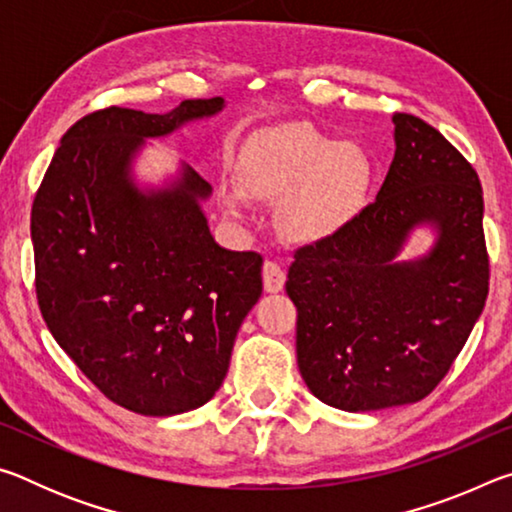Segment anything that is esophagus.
Instances as JSON below:
<instances>
[{"label":"esophagus","instance_id":"obj_1","mask_svg":"<svg viewBox=\"0 0 512 512\" xmlns=\"http://www.w3.org/2000/svg\"><path fill=\"white\" fill-rule=\"evenodd\" d=\"M262 277H264V289L268 293L282 291L284 282H287V273H284V268L277 262H273V259H266V262H264Z\"/></svg>","mask_w":512,"mask_h":512}]
</instances>
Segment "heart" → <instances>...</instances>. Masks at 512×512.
Masks as SVG:
<instances>
[{
  "label": "heart",
  "mask_w": 512,
  "mask_h": 512,
  "mask_svg": "<svg viewBox=\"0 0 512 512\" xmlns=\"http://www.w3.org/2000/svg\"><path fill=\"white\" fill-rule=\"evenodd\" d=\"M375 167L354 142H336L305 124L264 133L239 162V185L262 203H282V230L296 241H323L368 203ZM223 207L244 214V195L223 192Z\"/></svg>",
  "instance_id": "obj_1"
}]
</instances>
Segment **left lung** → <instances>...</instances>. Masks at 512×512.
<instances>
[{"label": "left lung", "instance_id": "left-lung-1", "mask_svg": "<svg viewBox=\"0 0 512 512\" xmlns=\"http://www.w3.org/2000/svg\"><path fill=\"white\" fill-rule=\"evenodd\" d=\"M393 124L395 158L375 203L296 250L287 277L300 375L320 402L350 413L427 397L488 298L479 176L427 121L395 112ZM418 224L437 230V244L400 263Z\"/></svg>", "mask_w": 512, "mask_h": 512}]
</instances>
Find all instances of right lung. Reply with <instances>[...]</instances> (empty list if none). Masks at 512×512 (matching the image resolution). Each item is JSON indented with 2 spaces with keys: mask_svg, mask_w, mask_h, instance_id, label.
Returning <instances> with one entry per match:
<instances>
[{
  "mask_svg": "<svg viewBox=\"0 0 512 512\" xmlns=\"http://www.w3.org/2000/svg\"><path fill=\"white\" fill-rule=\"evenodd\" d=\"M223 99H187L167 115L90 112L69 128L31 207L36 293L60 348L99 391L142 415L210 402L232 345L262 296V255L216 244L192 167L142 192L131 162L146 137L212 117Z\"/></svg>",
  "mask_w": 512,
  "mask_h": 512,
  "instance_id": "add662e5",
  "label": "right lung"
}]
</instances>
